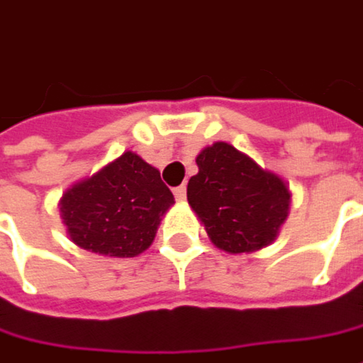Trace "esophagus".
<instances>
[{
  "label": "esophagus",
  "instance_id": "34e87169",
  "mask_svg": "<svg viewBox=\"0 0 363 363\" xmlns=\"http://www.w3.org/2000/svg\"><path fill=\"white\" fill-rule=\"evenodd\" d=\"M174 197H177V201H184L186 199V186L184 184H181V186H177L174 189Z\"/></svg>",
  "mask_w": 363,
  "mask_h": 363
}]
</instances>
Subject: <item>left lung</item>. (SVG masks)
<instances>
[{"mask_svg":"<svg viewBox=\"0 0 363 363\" xmlns=\"http://www.w3.org/2000/svg\"><path fill=\"white\" fill-rule=\"evenodd\" d=\"M197 166L186 199L220 250L255 252L279 236L291 203L289 184L279 174L225 141L203 147Z\"/></svg>","mask_w":363,"mask_h":363,"instance_id":"obj_1","label":"left lung"}]
</instances>
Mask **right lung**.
I'll use <instances>...</instances> for the list:
<instances>
[{
    "label": "right lung",
    "instance_id": "obj_1",
    "mask_svg": "<svg viewBox=\"0 0 363 363\" xmlns=\"http://www.w3.org/2000/svg\"><path fill=\"white\" fill-rule=\"evenodd\" d=\"M174 195L160 170L125 152L59 199L61 220L75 246L102 257H138L156 238Z\"/></svg>",
    "mask_w": 363,
    "mask_h": 363
}]
</instances>
